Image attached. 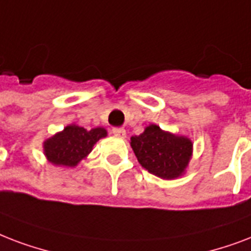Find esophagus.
I'll return each mask as SVG.
<instances>
[{"label":"esophagus","instance_id":"obj_1","mask_svg":"<svg viewBox=\"0 0 251 251\" xmlns=\"http://www.w3.org/2000/svg\"><path fill=\"white\" fill-rule=\"evenodd\" d=\"M112 133L116 136V137H122V139H124L126 137V129L124 128H112Z\"/></svg>","mask_w":251,"mask_h":251}]
</instances>
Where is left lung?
Instances as JSON below:
<instances>
[{
  "label": "left lung",
  "instance_id": "1",
  "mask_svg": "<svg viewBox=\"0 0 251 251\" xmlns=\"http://www.w3.org/2000/svg\"><path fill=\"white\" fill-rule=\"evenodd\" d=\"M131 147L140 165L151 174L173 179L184 172L191 158L192 144L187 137L149 126L140 136H132Z\"/></svg>",
  "mask_w": 251,
  "mask_h": 251
}]
</instances>
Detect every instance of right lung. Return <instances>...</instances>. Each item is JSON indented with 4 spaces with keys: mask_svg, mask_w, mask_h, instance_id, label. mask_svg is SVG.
<instances>
[{
    "mask_svg": "<svg viewBox=\"0 0 251 251\" xmlns=\"http://www.w3.org/2000/svg\"><path fill=\"white\" fill-rule=\"evenodd\" d=\"M107 135L104 128L87 131L78 126H68L44 143V153L53 165L73 168L91 152L94 144Z\"/></svg>",
    "mask_w": 251,
    "mask_h": 251,
    "instance_id": "1",
    "label": "right lung"
}]
</instances>
